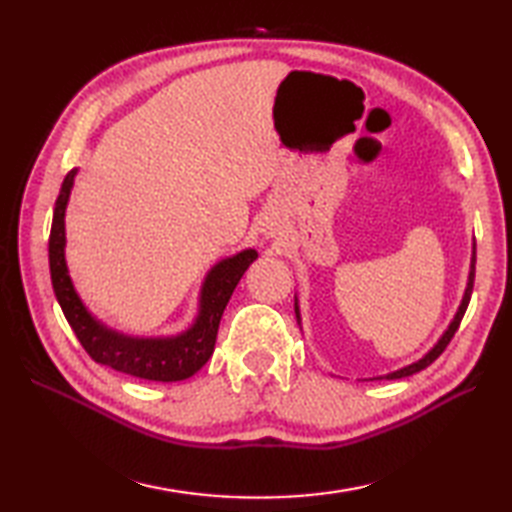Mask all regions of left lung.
Returning a JSON list of instances; mask_svg holds the SVG:
<instances>
[{
    "label": "left lung",
    "instance_id": "obj_1",
    "mask_svg": "<svg viewBox=\"0 0 512 512\" xmlns=\"http://www.w3.org/2000/svg\"><path fill=\"white\" fill-rule=\"evenodd\" d=\"M473 281H475V250H473V262H471V275H469V286H466V292H464V299H462V306H460V310H458V314H455V319H453V323L449 325V330L442 334V339L438 341V345L433 347V350L424 356V358H420L418 363H413V365H407V367H402V369H398V372H394V374H387L385 378H389V380H394V378H405V376H411V374H416V372H420V369H424V367H429L433 361H436V358L447 350V345L451 343V339L455 336V332H458V328H460V323H462V317H464V312H466V308H469V301H471V292H473Z\"/></svg>",
    "mask_w": 512,
    "mask_h": 512
}]
</instances>
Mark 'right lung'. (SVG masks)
I'll list each match as a JSON object with an SVG mask.
<instances>
[{"instance_id": "right-lung-1", "label": "right lung", "mask_w": 512, "mask_h": 512, "mask_svg": "<svg viewBox=\"0 0 512 512\" xmlns=\"http://www.w3.org/2000/svg\"><path fill=\"white\" fill-rule=\"evenodd\" d=\"M74 176L76 169L65 176L59 198L54 202L48 255L54 295H57L59 306L76 339L83 345V350L92 356V361L112 367L116 372L145 380H158V383H176V380L193 376L211 358L222 312L233 295L237 281L257 259V253L253 248L244 250V253L224 259L211 270L202 288L198 319H195L191 330L176 336V339H132V336L107 330L83 308L81 299L76 297L72 288L68 268H65L63 215Z\"/></svg>"}]
</instances>
